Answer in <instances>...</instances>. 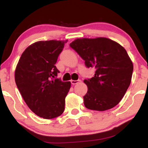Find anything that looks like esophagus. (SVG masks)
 I'll return each mask as SVG.
<instances>
[{
	"instance_id": "34e87169",
	"label": "esophagus",
	"mask_w": 148,
	"mask_h": 148,
	"mask_svg": "<svg viewBox=\"0 0 148 148\" xmlns=\"http://www.w3.org/2000/svg\"><path fill=\"white\" fill-rule=\"evenodd\" d=\"M79 80H72V81H71V83H72V85H76L79 84Z\"/></svg>"
}]
</instances>
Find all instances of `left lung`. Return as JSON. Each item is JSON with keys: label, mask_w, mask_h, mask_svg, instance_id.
<instances>
[{"label": "left lung", "mask_w": 148, "mask_h": 148, "mask_svg": "<svg viewBox=\"0 0 148 148\" xmlns=\"http://www.w3.org/2000/svg\"><path fill=\"white\" fill-rule=\"evenodd\" d=\"M88 67L96 69L90 79H85L88 92L84 105L90 110L111 109L123 99L132 81L133 63L127 51L106 37L78 38L70 44Z\"/></svg>", "instance_id": "8db88e82"}]
</instances>
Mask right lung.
<instances>
[{
  "instance_id": "1",
  "label": "right lung",
  "mask_w": 148,
  "mask_h": 148,
  "mask_svg": "<svg viewBox=\"0 0 148 148\" xmlns=\"http://www.w3.org/2000/svg\"><path fill=\"white\" fill-rule=\"evenodd\" d=\"M68 40L39 41L22 53L14 73L15 82L27 106L45 119L62 115L71 82L55 79V64Z\"/></svg>"
}]
</instances>
